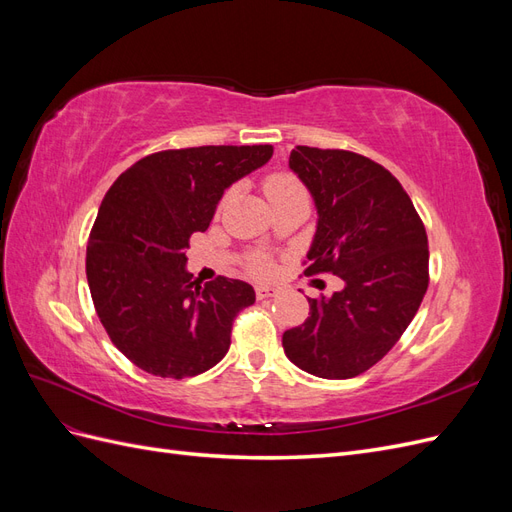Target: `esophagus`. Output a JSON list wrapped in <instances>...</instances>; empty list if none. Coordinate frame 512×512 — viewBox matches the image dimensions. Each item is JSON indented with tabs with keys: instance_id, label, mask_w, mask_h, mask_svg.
<instances>
[{
	"instance_id": "1",
	"label": "esophagus",
	"mask_w": 512,
	"mask_h": 512,
	"mask_svg": "<svg viewBox=\"0 0 512 512\" xmlns=\"http://www.w3.org/2000/svg\"><path fill=\"white\" fill-rule=\"evenodd\" d=\"M275 294H277V288H273V286H256V297L260 301L271 299V297H275Z\"/></svg>"
}]
</instances>
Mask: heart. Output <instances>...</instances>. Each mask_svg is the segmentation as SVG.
<instances>
[{
	"label": "heart",
	"instance_id": "heart-1",
	"mask_svg": "<svg viewBox=\"0 0 512 512\" xmlns=\"http://www.w3.org/2000/svg\"><path fill=\"white\" fill-rule=\"evenodd\" d=\"M262 188H265V194L267 198L271 200V205H277V203H284V200H292V198H305L307 200V190L305 185L294 177L290 173H273L265 179V183H262ZM230 200V192L224 196L222 205H226ZM271 262L267 258L262 256H256L252 260V271L260 277H265L271 273Z\"/></svg>",
	"mask_w": 512,
	"mask_h": 512
}]
</instances>
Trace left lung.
<instances>
[{
  "label": "left lung",
  "instance_id": "left-lung-1",
  "mask_svg": "<svg viewBox=\"0 0 512 512\" xmlns=\"http://www.w3.org/2000/svg\"><path fill=\"white\" fill-rule=\"evenodd\" d=\"M288 164L318 209L303 273H333L344 288L307 299V320L284 333L282 346L307 374L354 378L397 344L421 307L429 284L427 232L401 183L374 160L299 145Z\"/></svg>",
  "mask_w": 512,
  "mask_h": 512
}]
</instances>
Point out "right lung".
I'll use <instances>...</instances> for the list:
<instances>
[{
	"instance_id": "add662e5",
	"label": "right lung",
	"mask_w": 512,
	"mask_h": 512,
	"mask_svg": "<svg viewBox=\"0 0 512 512\" xmlns=\"http://www.w3.org/2000/svg\"><path fill=\"white\" fill-rule=\"evenodd\" d=\"M271 145L166 149L132 164L106 192L87 245V282L102 327L128 359L160 378L218 365L232 322L256 301L250 284L185 271L228 185L267 164Z\"/></svg>"
}]
</instances>
